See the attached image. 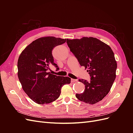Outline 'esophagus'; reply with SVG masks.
Here are the masks:
<instances>
[{
    "instance_id": "esophagus-1",
    "label": "esophagus",
    "mask_w": 133,
    "mask_h": 133,
    "mask_svg": "<svg viewBox=\"0 0 133 133\" xmlns=\"http://www.w3.org/2000/svg\"><path fill=\"white\" fill-rule=\"evenodd\" d=\"M77 82V80H76V79H71V83H74V82Z\"/></svg>"
}]
</instances>
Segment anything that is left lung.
<instances>
[{
	"instance_id": "obj_1",
	"label": "left lung",
	"mask_w": 133,
	"mask_h": 133,
	"mask_svg": "<svg viewBox=\"0 0 133 133\" xmlns=\"http://www.w3.org/2000/svg\"><path fill=\"white\" fill-rule=\"evenodd\" d=\"M66 43L91 76L89 82L79 80L85 85V90L76 97L88 104L100 102L109 92L116 78L117 63L113 51L107 44L93 37L67 39Z\"/></svg>"
}]
</instances>
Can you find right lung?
<instances>
[{
    "label": "right lung",
    "instance_id": "right-lung-1",
    "mask_svg": "<svg viewBox=\"0 0 133 133\" xmlns=\"http://www.w3.org/2000/svg\"><path fill=\"white\" fill-rule=\"evenodd\" d=\"M66 39L44 37L35 40L20 54L18 60V76L23 90L38 104L57 100L62 87L70 84L71 79L48 72L51 65L58 67L52 55L54 48L65 43Z\"/></svg>",
    "mask_w": 133,
    "mask_h": 133
}]
</instances>
